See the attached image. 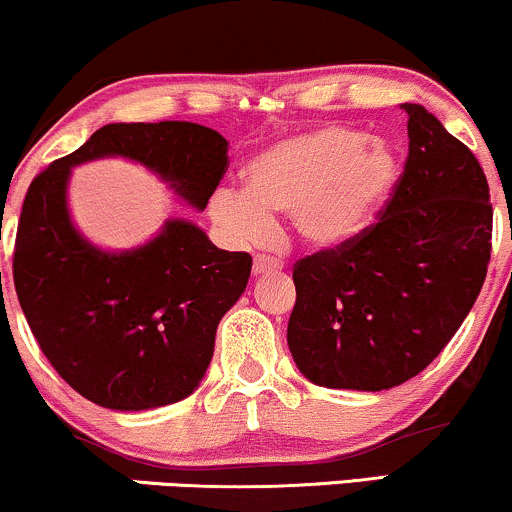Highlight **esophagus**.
<instances>
[{"instance_id": "obj_1", "label": "esophagus", "mask_w": 512, "mask_h": 512, "mask_svg": "<svg viewBox=\"0 0 512 512\" xmlns=\"http://www.w3.org/2000/svg\"><path fill=\"white\" fill-rule=\"evenodd\" d=\"M284 264L281 260H276L272 255H257L255 262H252V272L255 274H264V272H274V269H281Z\"/></svg>"}]
</instances>
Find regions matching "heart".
<instances>
[{
	"instance_id": "b5f03b06",
	"label": "heart",
	"mask_w": 512,
	"mask_h": 512,
	"mask_svg": "<svg viewBox=\"0 0 512 512\" xmlns=\"http://www.w3.org/2000/svg\"><path fill=\"white\" fill-rule=\"evenodd\" d=\"M397 156L366 134L325 127L284 139L245 168V192L219 190L211 219L233 243H262L272 216H291L308 245L334 248L356 238L390 195Z\"/></svg>"
}]
</instances>
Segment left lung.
<instances>
[{
	"label": "left lung",
	"instance_id": "1",
	"mask_svg": "<svg viewBox=\"0 0 512 512\" xmlns=\"http://www.w3.org/2000/svg\"><path fill=\"white\" fill-rule=\"evenodd\" d=\"M409 154L356 238L293 264L289 349L310 383L380 392L436 358L477 301L493 207L477 156L424 105L404 103Z\"/></svg>",
	"mask_w": 512,
	"mask_h": 512
}]
</instances>
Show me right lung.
<instances>
[{
	"label": "right lung",
	"instance_id": "1",
	"mask_svg": "<svg viewBox=\"0 0 512 512\" xmlns=\"http://www.w3.org/2000/svg\"><path fill=\"white\" fill-rule=\"evenodd\" d=\"M127 156L204 209L228 170V142L197 122L105 125L28 187L14 286L35 342L79 395L142 411L195 392L219 320L250 279L248 252L219 250L190 221H168L144 248L103 252L74 231L67 180L76 163Z\"/></svg>",
	"mask_w": 512,
	"mask_h": 512
}]
</instances>
